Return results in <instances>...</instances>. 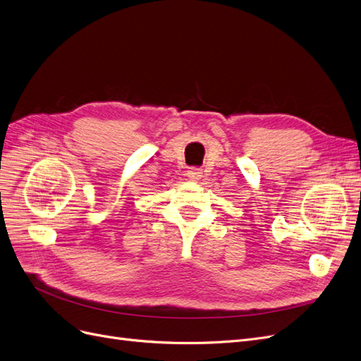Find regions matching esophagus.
Masks as SVG:
<instances>
[{"instance_id":"obj_1","label":"esophagus","mask_w":361,"mask_h":361,"mask_svg":"<svg viewBox=\"0 0 361 361\" xmlns=\"http://www.w3.org/2000/svg\"><path fill=\"white\" fill-rule=\"evenodd\" d=\"M188 177L192 181H199V180H201V177H202V171L199 169V168H190L188 171Z\"/></svg>"}]
</instances>
